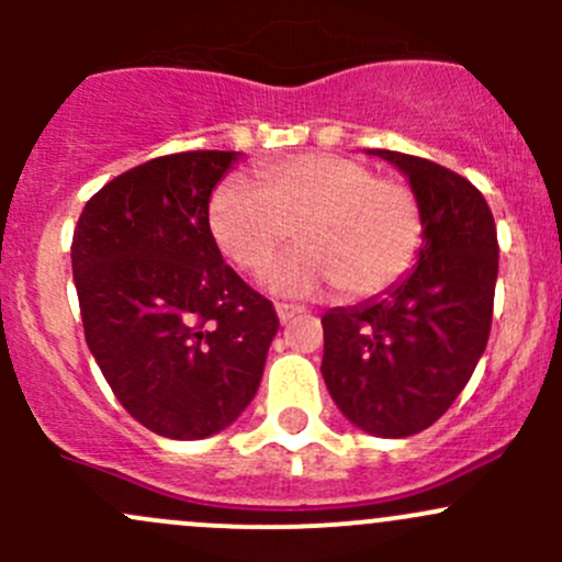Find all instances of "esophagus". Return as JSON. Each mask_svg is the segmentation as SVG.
<instances>
[{
    "instance_id": "1",
    "label": "esophagus",
    "mask_w": 562,
    "mask_h": 562,
    "mask_svg": "<svg viewBox=\"0 0 562 562\" xmlns=\"http://www.w3.org/2000/svg\"><path fill=\"white\" fill-rule=\"evenodd\" d=\"M302 313L304 307H299V304H277V317H280V323H291L293 317Z\"/></svg>"
}]
</instances>
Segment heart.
I'll list each match as a JSON object with an SVG mask.
<instances>
[{"label": "heart", "instance_id": "heart-1", "mask_svg": "<svg viewBox=\"0 0 562 562\" xmlns=\"http://www.w3.org/2000/svg\"><path fill=\"white\" fill-rule=\"evenodd\" d=\"M258 190L228 179L209 198V231L236 269L258 274L288 245L302 247L266 274L282 296L337 285L345 299L394 288L418 258L424 214L416 192L378 179L370 166L339 155H302L263 166Z\"/></svg>", "mask_w": 562, "mask_h": 562}]
</instances>
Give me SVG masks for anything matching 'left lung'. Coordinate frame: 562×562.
I'll return each instance as SVG.
<instances>
[{"label": "left lung", "mask_w": 562, "mask_h": 562, "mask_svg": "<svg viewBox=\"0 0 562 562\" xmlns=\"http://www.w3.org/2000/svg\"><path fill=\"white\" fill-rule=\"evenodd\" d=\"M367 155L405 173L422 203L424 241L394 288L323 315L321 372L353 427L407 438L449 411L484 353L497 231L484 195L464 176L402 151Z\"/></svg>", "instance_id": "obj_1"}]
</instances>
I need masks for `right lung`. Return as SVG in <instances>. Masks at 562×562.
Returning a JSON list of instances; mask_svg holds the SVG:
<instances>
[{
    "label": "right lung",
    "instance_id": "obj_1",
    "mask_svg": "<svg viewBox=\"0 0 562 562\" xmlns=\"http://www.w3.org/2000/svg\"><path fill=\"white\" fill-rule=\"evenodd\" d=\"M239 151H181L108 181L72 234L83 334L124 411L201 440L252 402L280 321L225 266L209 198Z\"/></svg>",
    "mask_w": 562,
    "mask_h": 562
}]
</instances>
